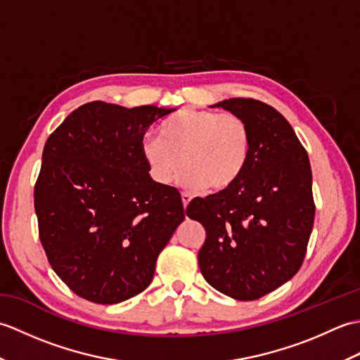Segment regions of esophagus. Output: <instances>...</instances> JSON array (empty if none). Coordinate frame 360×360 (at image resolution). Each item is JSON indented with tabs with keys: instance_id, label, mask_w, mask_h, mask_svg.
Listing matches in <instances>:
<instances>
[{
	"instance_id": "esophagus-1",
	"label": "esophagus",
	"mask_w": 360,
	"mask_h": 360,
	"mask_svg": "<svg viewBox=\"0 0 360 360\" xmlns=\"http://www.w3.org/2000/svg\"><path fill=\"white\" fill-rule=\"evenodd\" d=\"M181 200H182V205H184V209H186L187 205H188V202L192 201V196L184 192V193H181Z\"/></svg>"
}]
</instances>
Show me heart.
Returning a JSON list of instances; mask_svg holds the SVG:
<instances>
[{
  "label": "heart",
  "instance_id": "heart-1",
  "mask_svg": "<svg viewBox=\"0 0 360 360\" xmlns=\"http://www.w3.org/2000/svg\"><path fill=\"white\" fill-rule=\"evenodd\" d=\"M141 155L150 176L162 186L181 176L190 188L221 192L238 181L252 155V133L238 114L181 110L159 128V137H145Z\"/></svg>",
  "mask_w": 360,
  "mask_h": 360
}]
</instances>
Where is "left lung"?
Returning <instances> with one entry per match:
<instances>
[{"mask_svg": "<svg viewBox=\"0 0 360 360\" xmlns=\"http://www.w3.org/2000/svg\"><path fill=\"white\" fill-rule=\"evenodd\" d=\"M215 106L238 114L252 133V155L232 187L195 198L186 213L205 229L198 263L212 288L250 302L285 285L300 269L316 204L307 150L271 105L229 98Z\"/></svg>", "mask_w": 360, "mask_h": 360, "instance_id": "1", "label": "left lung"}]
</instances>
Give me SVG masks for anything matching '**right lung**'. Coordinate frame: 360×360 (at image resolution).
<instances>
[{"label":"right lung","instance_id":"right-lung-1","mask_svg":"<svg viewBox=\"0 0 360 360\" xmlns=\"http://www.w3.org/2000/svg\"><path fill=\"white\" fill-rule=\"evenodd\" d=\"M172 111L85 103L44 143L38 236L53 272L85 300L114 304L147 289L184 221L178 188L153 181L141 155L147 129Z\"/></svg>","mask_w":360,"mask_h":360}]
</instances>
